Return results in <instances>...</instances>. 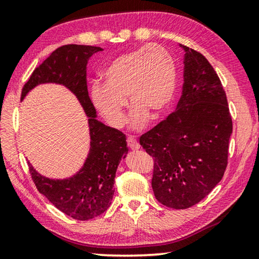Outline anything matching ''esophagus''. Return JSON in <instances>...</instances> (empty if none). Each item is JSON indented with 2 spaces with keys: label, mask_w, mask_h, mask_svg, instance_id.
I'll return each mask as SVG.
<instances>
[{
  "label": "esophagus",
  "mask_w": 259,
  "mask_h": 259,
  "mask_svg": "<svg viewBox=\"0 0 259 259\" xmlns=\"http://www.w3.org/2000/svg\"><path fill=\"white\" fill-rule=\"evenodd\" d=\"M126 144H128V146H129L130 150H133V151L139 150V147H140L139 143L134 137H128V138H126Z\"/></svg>",
  "instance_id": "obj_1"
}]
</instances>
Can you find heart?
Instances as JSON below:
<instances>
[{
    "label": "heart",
    "instance_id": "1",
    "mask_svg": "<svg viewBox=\"0 0 259 259\" xmlns=\"http://www.w3.org/2000/svg\"><path fill=\"white\" fill-rule=\"evenodd\" d=\"M103 83H95L90 99L96 111L113 128L124 121L125 99L131 126L139 129L147 117L157 120L171 105L177 85L175 60L165 48L144 46L117 56L102 73Z\"/></svg>",
    "mask_w": 259,
    "mask_h": 259
}]
</instances>
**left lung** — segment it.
<instances>
[{
    "label": "left lung",
    "instance_id": "left-lung-1",
    "mask_svg": "<svg viewBox=\"0 0 259 259\" xmlns=\"http://www.w3.org/2000/svg\"><path fill=\"white\" fill-rule=\"evenodd\" d=\"M181 47L186 54L176 111L139 138L154 159L155 198L174 209L200 202L221 182L232 134L226 94L217 73L202 54Z\"/></svg>",
    "mask_w": 259,
    "mask_h": 259
}]
</instances>
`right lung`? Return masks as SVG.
Wrapping results in <instances>:
<instances>
[{"label": "right lung", "mask_w": 259, "mask_h": 259, "mask_svg": "<svg viewBox=\"0 0 259 259\" xmlns=\"http://www.w3.org/2000/svg\"><path fill=\"white\" fill-rule=\"evenodd\" d=\"M99 47L67 45L56 49L34 69L21 90V99L41 83H59L76 96L89 120L90 152L84 165L68 179H50L35 171L29 174L35 186L50 202L67 216L89 221L107 210L114 195V178L121 157L128 153L125 135L96 119L87 85V64Z\"/></svg>", "instance_id": "1"}]
</instances>
